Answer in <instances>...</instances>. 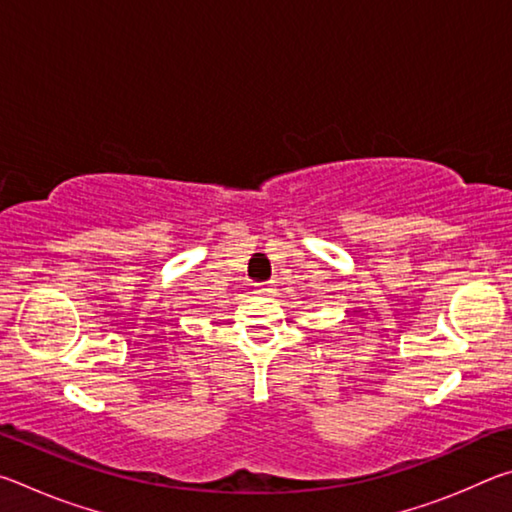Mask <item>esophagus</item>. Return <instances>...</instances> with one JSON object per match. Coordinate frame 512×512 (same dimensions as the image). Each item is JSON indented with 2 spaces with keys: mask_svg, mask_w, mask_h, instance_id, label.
Returning a JSON list of instances; mask_svg holds the SVG:
<instances>
[{
  "mask_svg": "<svg viewBox=\"0 0 512 512\" xmlns=\"http://www.w3.org/2000/svg\"><path fill=\"white\" fill-rule=\"evenodd\" d=\"M271 291H273V289L268 287V284H264V287H259V289H257V293H262V296H266V293H271Z\"/></svg>",
  "mask_w": 512,
  "mask_h": 512,
  "instance_id": "obj_1",
  "label": "esophagus"
}]
</instances>
